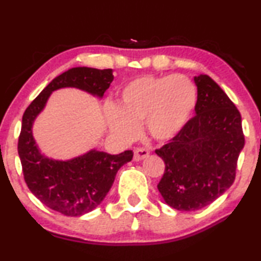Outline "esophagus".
Returning a JSON list of instances; mask_svg holds the SVG:
<instances>
[{"instance_id": "1", "label": "esophagus", "mask_w": 261, "mask_h": 261, "mask_svg": "<svg viewBox=\"0 0 261 261\" xmlns=\"http://www.w3.org/2000/svg\"><path fill=\"white\" fill-rule=\"evenodd\" d=\"M150 151L148 149H144V148H138L135 150V153H134V160L135 161H142L146 159V157L149 156Z\"/></svg>"}]
</instances>
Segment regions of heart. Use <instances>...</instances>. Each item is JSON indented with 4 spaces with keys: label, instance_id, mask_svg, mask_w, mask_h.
Returning <instances> with one entry per match:
<instances>
[{
    "label": "heart",
    "instance_id": "1",
    "mask_svg": "<svg viewBox=\"0 0 261 261\" xmlns=\"http://www.w3.org/2000/svg\"><path fill=\"white\" fill-rule=\"evenodd\" d=\"M197 104L196 86L185 75H144L120 90L118 108L109 105L106 120L117 137L135 139L145 123L152 138H174L192 118Z\"/></svg>",
    "mask_w": 261,
    "mask_h": 261
}]
</instances>
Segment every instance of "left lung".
Instances as JSON below:
<instances>
[{
    "instance_id": "1",
    "label": "left lung",
    "mask_w": 261,
    "mask_h": 261,
    "mask_svg": "<svg viewBox=\"0 0 261 261\" xmlns=\"http://www.w3.org/2000/svg\"><path fill=\"white\" fill-rule=\"evenodd\" d=\"M196 115L156 153L166 163L157 188L170 207L194 212L221 196L236 178L245 137L241 115L207 74L194 76Z\"/></svg>"
}]
</instances>
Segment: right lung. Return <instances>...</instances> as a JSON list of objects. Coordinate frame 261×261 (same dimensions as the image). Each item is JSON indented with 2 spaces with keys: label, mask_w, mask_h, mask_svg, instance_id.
<instances>
[{
  "label": "right lung",
  "mask_w": 261,
  "mask_h": 261,
  "mask_svg": "<svg viewBox=\"0 0 261 261\" xmlns=\"http://www.w3.org/2000/svg\"><path fill=\"white\" fill-rule=\"evenodd\" d=\"M112 69L74 67L54 78L31 102L22 117L17 151L28 188L47 207L66 216L92 212L108 195L117 171L130 162L131 150L119 155L91 149L71 160H56L40 151L33 124L54 91L73 87L102 98L113 82Z\"/></svg>",
  "instance_id": "1"
}]
</instances>
